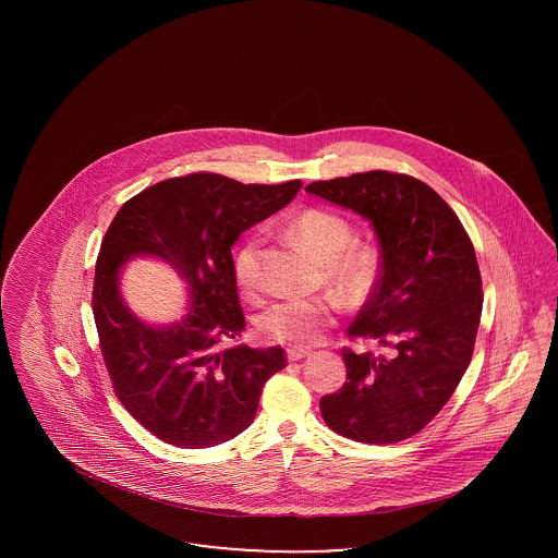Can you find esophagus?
Listing matches in <instances>:
<instances>
[{"instance_id": "obj_1", "label": "esophagus", "mask_w": 558, "mask_h": 558, "mask_svg": "<svg viewBox=\"0 0 558 558\" xmlns=\"http://www.w3.org/2000/svg\"><path fill=\"white\" fill-rule=\"evenodd\" d=\"M287 353H289V360H291V362H296V360L307 357L312 351L305 349V347H291V349H287Z\"/></svg>"}]
</instances>
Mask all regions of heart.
<instances>
[{"label": "heart", "mask_w": 558, "mask_h": 558, "mask_svg": "<svg viewBox=\"0 0 558 558\" xmlns=\"http://www.w3.org/2000/svg\"><path fill=\"white\" fill-rule=\"evenodd\" d=\"M292 234L305 242L328 269L330 282L353 301L372 291L378 276V255L368 244L353 242V228L343 215L326 209L296 213L289 223ZM234 278L242 291L255 294L264 287V236L253 232L240 242L232 259ZM332 299L289 296L267 305L257 319L262 335L287 345H312L335 322Z\"/></svg>", "instance_id": "heart-1"}]
</instances>
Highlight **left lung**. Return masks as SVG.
Returning a JSON list of instances; mask_svg holds the SVG:
<instances>
[{
	"mask_svg": "<svg viewBox=\"0 0 558 558\" xmlns=\"http://www.w3.org/2000/svg\"><path fill=\"white\" fill-rule=\"evenodd\" d=\"M305 192L371 221L380 274L347 332L393 351L345 347L347 383L319 399L322 418L362 444H398L439 414L471 364L483 307L473 242L450 205L412 175L366 171Z\"/></svg>",
	"mask_w": 558,
	"mask_h": 558,
	"instance_id": "8db88e82",
	"label": "left lung"
}]
</instances>
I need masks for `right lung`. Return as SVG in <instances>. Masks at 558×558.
I'll list each match as a JSON object with an SVG mask.
<instances>
[{"instance_id":"right-lung-1","label":"right lung","mask_w":558,"mask_h":558,"mask_svg":"<svg viewBox=\"0 0 558 558\" xmlns=\"http://www.w3.org/2000/svg\"><path fill=\"white\" fill-rule=\"evenodd\" d=\"M301 186L190 173L142 190L114 215L96 262L92 310L117 398L160 441L201 450L234 439L253 423L267 378L287 366L282 347L236 343L244 314L232 244ZM133 256L160 258L187 280L184 319L153 327L132 316L118 276Z\"/></svg>"}]
</instances>
